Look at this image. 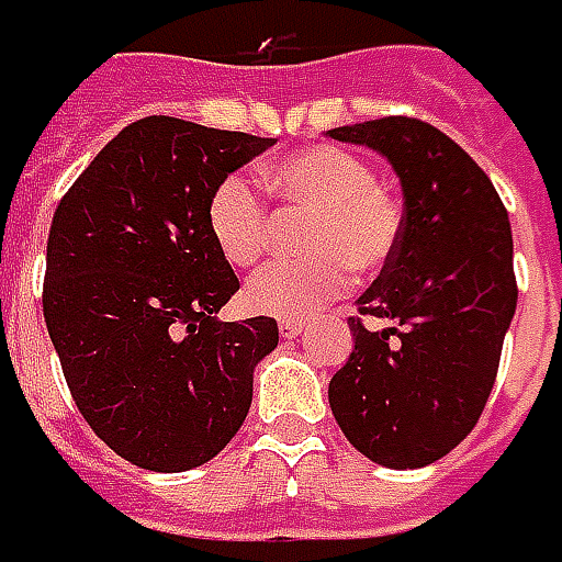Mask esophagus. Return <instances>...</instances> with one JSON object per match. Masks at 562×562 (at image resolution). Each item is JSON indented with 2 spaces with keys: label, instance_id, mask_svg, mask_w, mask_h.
Listing matches in <instances>:
<instances>
[{
  "label": "esophagus",
  "instance_id": "esophagus-1",
  "mask_svg": "<svg viewBox=\"0 0 562 562\" xmlns=\"http://www.w3.org/2000/svg\"><path fill=\"white\" fill-rule=\"evenodd\" d=\"M301 330H303V322H280V334L285 336V339H294Z\"/></svg>",
  "mask_w": 562,
  "mask_h": 562
}]
</instances>
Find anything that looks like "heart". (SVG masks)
<instances>
[{
	"instance_id": "1",
	"label": "heart",
	"mask_w": 562,
	"mask_h": 562,
	"mask_svg": "<svg viewBox=\"0 0 562 562\" xmlns=\"http://www.w3.org/2000/svg\"><path fill=\"white\" fill-rule=\"evenodd\" d=\"M270 187L289 205L313 211L303 249L310 259L261 268L244 289L252 313L303 322L336 301L355 273H375L396 256L405 207L375 181V169L355 151L310 145L268 166ZM207 235L220 256L249 268L268 249V205L252 181L226 176L205 205Z\"/></svg>"
}]
</instances>
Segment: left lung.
<instances>
[{"instance_id": "8db88e82", "label": "left lung", "mask_w": 562, "mask_h": 562, "mask_svg": "<svg viewBox=\"0 0 562 562\" xmlns=\"http://www.w3.org/2000/svg\"><path fill=\"white\" fill-rule=\"evenodd\" d=\"M369 145L402 181L405 232L348 318L355 351L330 378V411L351 447L408 471L471 435L492 393L518 303L513 228L471 154L438 127L386 115L327 131Z\"/></svg>"}]
</instances>
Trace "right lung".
I'll use <instances>...</instances> for the list:
<instances>
[{"mask_svg": "<svg viewBox=\"0 0 562 562\" xmlns=\"http://www.w3.org/2000/svg\"><path fill=\"white\" fill-rule=\"evenodd\" d=\"M273 139L169 115L127 124L61 196L44 322L70 396L136 468L181 473L238 435L280 330L217 322L240 282L205 226L211 190Z\"/></svg>", "mask_w": 562, "mask_h": 562, "instance_id": "1", "label": "right lung"}]
</instances>
